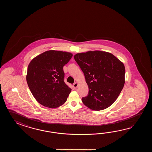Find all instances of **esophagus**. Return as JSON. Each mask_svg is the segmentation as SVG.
Instances as JSON below:
<instances>
[{
	"mask_svg": "<svg viewBox=\"0 0 152 152\" xmlns=\"http://www.w3.org/2000/svg\"><path fill=\"white\" fill-rule=\"evenodd\" d=\"M77 85H78V84H77V83H75L73 85V87L74 88H76L77 87Z\"/></svg>",
	"mask_w": 152,
	"mask_h": 152,
	"instance_id": "esophagus-1",
	"label": "esophagus"
}]
</instances>
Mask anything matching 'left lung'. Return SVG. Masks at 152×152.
<instances>
[{"instance_id":"1","label":"left lung","mask_w":152,"mask_h":152,"mask_svg":"<svg viewBox=\"0 0 152 152\" xmlns=\"http://www.w3.org/2000/svg\"><path fill=\"white\" fill-rule=\"evenodd\" d=\"M84 73L88 94L82 98L91 110H104L116 101L125 83L123 62L110 53L95 50L77 53L74 56Z\"/></svg>"}]
</instances>
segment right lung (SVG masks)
I'll return each instance as SVG.
<instances>
[{
    "instance_id": "right-lung-1",
    "label": "right lung",
    "mask_w": 152,
    "mask_h": 152,
    "mask_svg": "<svg viewBox=\"0 0 152 152\" xmlns=\"http://www.w3.org/2000/svg\"><path fill=\"white\" fill-rule=\"evenodd\" d=\"M69 52L48 50L29 63L26 77L33 96L44 107L56 108L66 102L71 88L64 82L63 67L71 60Z\"/></svg>"
}]
</instances>
